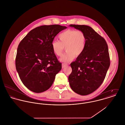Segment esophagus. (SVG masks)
Listing matches in <instances>:
<instances>
[{"instance_id": "esophagus-1", "label": "esophagus", "mask_w": 125, "mask_h": 125, "mask_svg": "<svg viewBox=\"0 0 125 125\" xmlns=\"http://www.w3.org/2000/svg\"><path fill=\"white\" fill-rule=\"evenodd\" d=\"M68 64L67 63H62V68H64L66 66H67Z\"/></svg>"}]
</instances>
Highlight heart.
I'll return each mask as SVG.
<instances>
[{"label": "heart", "mask_w": 125, "mask_h": 125, "mask_svg": "<svg viewBox=\"0 0 125 125\" xmlns=\"http://www.w3.org/2000/svg\"><path fill=\"white\" fill-rule=\"evenodd\" d=\"M58 38L60 41L54 40L51 46L54 53L58 56L62 55L64 47L66 53L61 58L62 62H69L75 56H80L83 53L86 46V36L83 31L68 29L60 33Z\"/></svg>", "instance_id": "obj_1"}]
</instances>
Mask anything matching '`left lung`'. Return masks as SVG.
<instances>
[{
    "label": "left lung",
    "instance_id": "obj_1",
    "mask_svg": "<svg viewBox=\"0 0 125 125\" xmlns=\"http://www.w3.org/2000/svg\"><path fill=\"white\" fill-rule=\"evenodd\" d=\"M82 31L86 36L83 53L71 64L72 71L68 77L71 89L82 95L89 94L103 82L110 65L107 43L104 38L91 27L71 24Z\"/></svg>",
    "mask_w": 125,
    "mask_h": 125
}]
</instances>
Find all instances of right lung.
<instances>
[{"label":"right lung","mask_w":125,"mask_h":125,"mask_svg":"<svg viewBox=\"0 0 125 125\" xmlns=\"http://www.w3.org/2000/svg\"><path fill=\"white\" fill-rule=\"evenodd\" d=\"M66 28L59 25L38 27L19 43L16 69L22 83L30 90L40 93L48 90L62 69V63L54 53L51 43L55 37Z\"/></svg>","instance_id":"right-lung-1"}]
</instances>
